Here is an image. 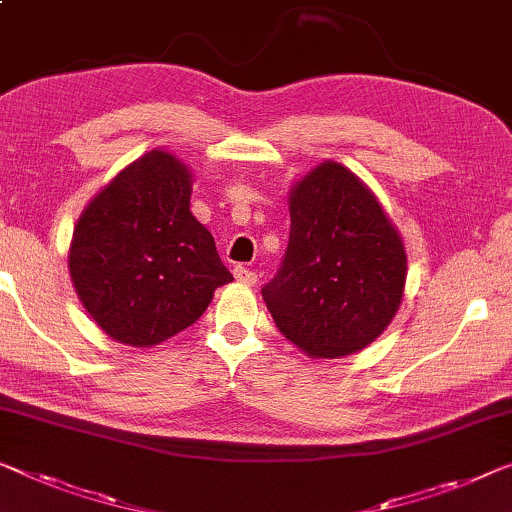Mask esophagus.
Listing matches in <instances>:
<instances>
[{
	"instance_id": "1",
	"label": "esophagus",
	"mask_w": 512,
	"mask_h": 512,
	"mask_svg": "<svg viewBox=\"0 0 512 512\" xmlns=\"http://www.w3.org/2000/svg\"><path fill=\"white\" fill-rule=\"evenodd\" d=\"M234 278L239 280V282H243V285H255V282H257V273L246 269V266H236V269H234Z\"/></svg>"
}]
</instances>
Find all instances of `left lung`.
<instances>
[{"mask_svg":"<svg viewBox=\"0 0 512 512\" xmlns=\"http://www.w3.org/2000/svg\"><path fill=\"white\" fill-rule=\"evenodd\" d=\"M289 243L262 289L278 331L312 358L361 352L402 303L407 253L370 188L333 160L289 193Z\"/></svg>","mask_w":512,"mask_h":512,"instance_id":"1","label":"left lung"}]
</instances>
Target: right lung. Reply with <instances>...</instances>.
Here are the masks:
<instances>
[{
  "mask_svg": "<svg viewBox=\"0 0 512 512\" xmlns=\"http://www.w3.org/2000/svg\"><path fill=\"white\" fill-rule=\"evenodd\" d=\"M188 167L154 149L121 170L75 225L68 271L89 317L112 340L158 345L232 282L211 232L190 213Z\"/></svg>",
  "mask_w": 512,
  "mask_h": 512,
  "instance_id": "add662e5",
  "label": "right lung"
}]
</instances>
